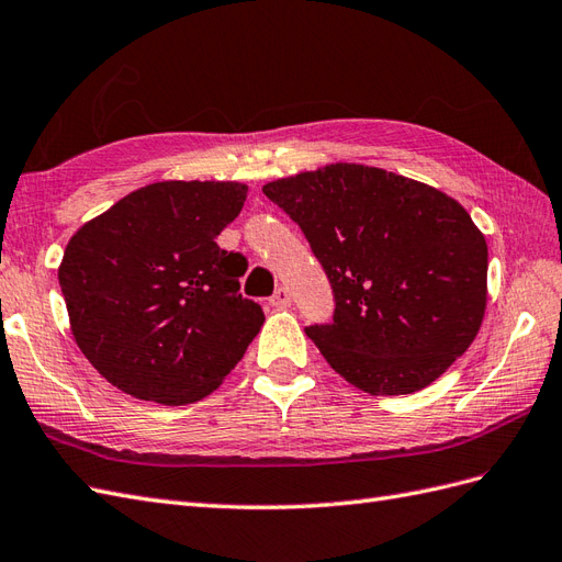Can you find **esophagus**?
I'll return each mask as SVG.
<instances>
[{"instance_id":"esophagus-1","label":"esophagus","mask_w":562,"mask_h":562,"mask_svg":"<svg viewBox=\"0 0 562 562\" xmlns=\"http://www.w3.org/2000/svg\"><path fill=\"white\" fill-rule=\"evenodd\" d=\"M268 304H270L272 308H286V306H292L290 290H284V286H280V290H276V294H272V296L268 299Z\"/></svg>"}]
</instances>
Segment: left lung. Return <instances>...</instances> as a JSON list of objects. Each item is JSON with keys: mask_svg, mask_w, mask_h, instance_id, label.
<instances>
[{"mask_svg": "<svg viewBox=\"0 0 562 562\" xmlns=\"http://www.w3.org/2000/svg\"><path fill=\"white\" fill-rule=\"evenodd\" d=\"M306 235L335 294L306 335L372 396L413 394L468 351L486 308V239L435 187L361 164L263 184Z\"/></svg>", "mask_w": 562, "mask_h": 562, "instance_id": "1", "label": "left lung"}]
</instances>
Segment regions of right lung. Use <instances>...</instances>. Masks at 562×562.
<instances>
[{
	"label": "right lung",
	"instance_id": "obj_1",
	"mask_svg": "<svg viewBox=\"0 0 562 562\" xmlns=\"http://www.w3.org/2000/svg\"><path fill=\"white\" fill-rule=\"evenodd\" d=\"M244 201L241 182H154L70 237L59 266L70 329L121 392L194 404L258 335L263 311L239 294L247 258L215 244Z\"/></svg>",
	"mask_w": 562,
	"mask_h": 562
}]
</instances>
